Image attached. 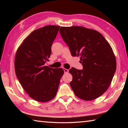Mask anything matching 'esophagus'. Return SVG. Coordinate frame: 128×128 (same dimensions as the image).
<instances>
[{"mask_svg":"<svg viewBox=\"0 0 128 128\" xmlns=\"http://www.w3.org/2000/svg\"><path fill=\"white\" fill-rule=\"evenodd\" d=\"M64 73H68V72H69V70L68 69H64Z\"/></svg>","mask_w":128,"mask_h":128,"instance_id":"esophagus-1","label":"esophagus"}]
</instances>
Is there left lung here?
Masks as SVG:
<instances>
[{"mask_svg":"<svg viewBox=\"0 0 128 128\" xmlns=\"http://www.w3.org/2000/svg\"><path fill=\"white\" fill-rule=\"evenodd\" d=\"M62 38L73 56H80L83 69L72 68L70 82L75 95L85 100H92L104 93L116 69L114 54L104 37L96 30L82 26L60 28Z\"/></svg>","mask_w":128,"mask_h":128,"instance_id":"obj_1","label":"left lung"}]
</instances>
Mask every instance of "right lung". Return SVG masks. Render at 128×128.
<instances>
[{"instance_id": "1", "label": "right lung", "mask_w": 128, "mask_h": 128, "mask_svg": "<svg viewBox=\"0 0 128 128\" xmlns=\"http://www.w3.org/2000/svg\"><path fill=\"white\" fill-rule=\"evenodd\" d=\"M60 26L48 25L34 30L17 49L14 69L18 81L34 100L47 102L56 96L62 68L45 66L51 53V46Z\"/></svg>"}]
</instances>
